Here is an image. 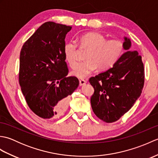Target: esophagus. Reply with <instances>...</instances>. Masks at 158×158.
<instances>
[{
    "instance_id": "1",
    "label": "esophagus",
    "mask_w": 158,
    "mask_h": 158,
    "mask_svg": "<svg viewBox=\"0 0 158 158\" xmlns=\"http://www.w3.org/2000/svg\"><path fill=\"white\" fill-rule=\"evenodd\" d=\"M87 83V81H85V80H84V79H81V80H79V85H81V86H83V85H85V83Z\"/></svg>"
}]
</instances>
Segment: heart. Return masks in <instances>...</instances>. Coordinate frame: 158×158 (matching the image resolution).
<instances>
[{
  "mask_svg": "<svg viewBox=\"0 0 158 158\" xmlns=\"http://www.w3.org/2000/svg\"><path fill=\"white\" fill-rule=\"evenodd\" d=\"M81 48L88 49L86 60L79 63L72 71V75L78 78H85L98 68L100 70L109 69L118 61L125 49L123 43L117 39L107 40L105 35L97 32H89L81 35L78 39ZM78 44L69 41L64 45L65 59L71 68L78 61Z\"/></svg>",
  "mask_w": 158,
  "mask_h": 158,
  "instance_id": "obj_1",
  "label": "heart"
}]
</instances>
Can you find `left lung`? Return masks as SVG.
I'll list each match as a JSON object with an SVG mask.
<instances>
[{
	"label": "left lung",
	"instance_id": "8db88e82",
	"mask_svg": "<svg viewBox=\"0 0 158 158\" xmlns=\"http://www.w3.org/2000/svg\"><path fill=\"white\" fill-rule=\"evenodd\" d=\"M125 50L113 68L89 79L94 92L91 97L94 113L103 122L112 123L132 108L142 93L145 72L141 56L129 51L131 41L124 37Z\"/></svg>",
	"mask_w": 158,
	"mask_h": 158
}]
</instances>
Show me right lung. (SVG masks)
<instances>
[{
    "instance_id": "1",
    "label": "right lung",
    "mask_w": 158,
    "mask_h": 158,
    "mask_svg": "<svg viewBox=\"0 0 158 158\" xmlns=\"http://www.w3.org/2000/svg\"><path fill=\"white\" fill-rule=\"evenodd\" d=\"M72 27L53 22L42 24L23 45L19 83L29 108L43 119H56L66 111L69 96L77 88L75 77L64 54L66 35Z\"/></svg>"
}]
</instances>
